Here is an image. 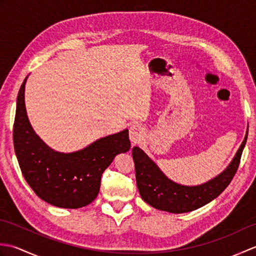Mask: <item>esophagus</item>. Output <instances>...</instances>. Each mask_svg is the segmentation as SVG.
<instances>
[{
    "instance_id": "34e87169",
    "label": "esophagus",
    "mask_w": 256,
    "mask_h": 256,
    "mask_svg": "<svg viewBox=\"0 0 256 256\" xmlns=\"http://www.w3.org/2000/svg\"><path fill=\"white\" fill-rule=\"evenodd\" d=\"M144 128L138 124H133L131 128H130V140H131L132 144H138L140 142V140L144 138Z\"/></svg>"
}]
</instances>
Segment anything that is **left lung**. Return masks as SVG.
<instances>
[{
  "label": "left lung",
  "instance_id": "obj_1",
  "mask_svg": "<svg viewBox=\"0 0 256 256\" xmlns=\"http://www.w3.org/2000/svg\"><path fill=\"white\" fill-rule=\"evenodd\" d=\"M248 131L229 166L218 176L197 186H184L172 182L144 153L143 150L134 146L132 155L140 197L155 209L172 214H184L209 204L229 186L234 177L246 143Z\"/></svg>",
  "mask_w": 256,
  "mask_h": 256
}]
</instances>
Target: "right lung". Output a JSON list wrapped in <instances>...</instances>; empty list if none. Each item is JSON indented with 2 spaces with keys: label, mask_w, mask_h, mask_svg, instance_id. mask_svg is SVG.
Instances as JSON below:
<instances>
[{
  "label": "right lung",
  "mask_w": 256,
  "mask_h": 256,
  "mask_svg": "<svg viewBox=\"0 0 256 256\" xmlns=\"http://www.w3.org/2000/svg\"><path fill=\"white\" fill-rule=\"evenodd\" d=\"M16 101L13 140L22 174L34 192L59 208L78 209L91 204L101 176L114 157L131 148L128 130L94 140L84 148L62 153L50 148L32 130L25 108V84Z\"/></svg>",
  "instance_id": "1"
}]
</instances>
